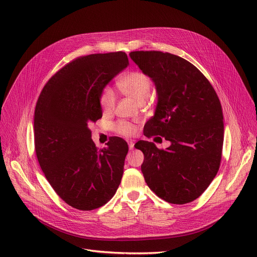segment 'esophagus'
<instances>
[{
    "instance_id": "esophagus-1",
    "label": "esophagus",
    "mask_w": 257,
    "mask_h": 257,
    "mask_svg": "<svg viewBox=\"0 0 257 257\" xmlns=\"http://www.w3.org/2000/svg\"><path fill=\"white\" fill-rule=\"evenodd\" d=\"M128 146H129V149L132 150L133 148H134V143L132 141H130V142H128Z\"/></svg>"
}]
</instances>
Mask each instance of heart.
Here are the masks:
<instances>
[{
	"label": "heart",
	"instance_id": "heart-1",
	"mask_svg": "<svg viewBox=\"0 0 257 257\" xmlns=\"http://www.w3.org/2000/svg\"><path fill=\"white\" fill-rule=\"evenodd\" d=\"M120 91L132 97L138 102H143L151 90V79L142 71H132L121 77L117 82ZM99 103L103 111H110L114 107L115 96L109 86H105L99 96ZM112 130L126 138L132 137L137 132V127L127 120H117L112 125Z\"/></svg>",
	"mask_w": 257,
	"mask_h": 257
}]
</instances>
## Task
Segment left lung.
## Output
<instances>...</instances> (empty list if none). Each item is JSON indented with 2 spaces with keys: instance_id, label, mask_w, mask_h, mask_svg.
<instances>
[{
  "instance_id": "left-lung-1",
  "label": "left lung",
  "mask_w": 257,
  "mask_h": 257,
  "mask_svg": "<svg viewBox=\"0 0 257 257\" xmlns=\"http://www.w3.org/2000/svg\"><path fill=\"white\" fill-rule=\"evenodd\" d=\"M131 59L149 76L157 106L145 136L171 142L166 150L140 141L142 172L150 190L172 204L199 198L217 175L222 157V106L207 78L187 60L160 51H134Z\"/></svg>"
}]
</instances>
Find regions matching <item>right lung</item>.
<instances>
[{"label":"right lung","mask_w":257,"mask_h":257,"mask_svg":"<svg viewBox=\"0 0 257 257\" xmlns=\"http://www.w3.org/2000/svg\"><path fill=\"white\" fill-rule=\"evenodd\" d=\"M129 64L125 52L80 56L51 77L34 112L35 153L53 190L70 206L92 210L115 194L127 143L113 138L98 149L91 123L102 117L101 90Z\"/></svg>","instance_id":"add662e5"}]
</instances>
